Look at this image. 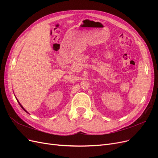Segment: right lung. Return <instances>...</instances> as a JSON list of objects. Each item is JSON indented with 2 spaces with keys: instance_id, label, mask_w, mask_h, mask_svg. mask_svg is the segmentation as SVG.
<instances>
[{
  "instance_id": "1",
  "label": "right lung",
  "mask_w": 158,
  "mask_h": 158,
  "mask_svg": "<svg viewBox=\"0 0 158 158\" xmlns=\"http://www.w3.org/2000/svg\"><path fill=\"white\" fill-rule=\"evenodd\" d=\"M17 101H18V103H19V104H20V107H22V109H23V110H24V111H26V113H27V111H26V110H25V109H24V108H23V107H22V105H21V104H20V102H19V101H18V99H17Z\"/></svg>"
}]
</instances>
